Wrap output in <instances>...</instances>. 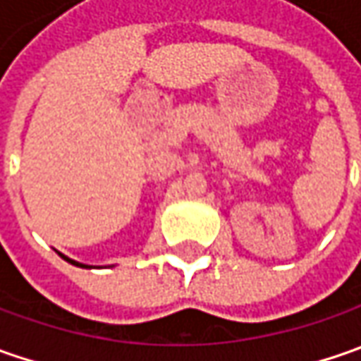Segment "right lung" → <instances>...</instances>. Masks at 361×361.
Listing matches in <instances>:
<instances>
[{
    "label": "right lung",
    "mask_w": 361,
    "mask_h": 361,
    "mask_svg": "<svg viewBox=\"0 0 361 361\" xmlns=\"http://www.w3.org/2000/svg\"><path fill=\"white\" fill-rule=\"evenodd\" d=\"M60 257H62L63 261H68V263L76 265V267H82V269H92V265H84V263H78V261H74V259H70V257H66V255H63V253H60Z\"/></svg>",
    "instance_id": "add662e5"
}]
</instances>
